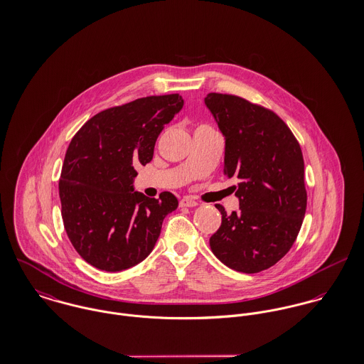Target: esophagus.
<instances>
[{"label": "esophagus", "mask_w": 364, "mask_h": 364, "mask_svg": "<svg viewBox=\"0 0 364 364\" xmlns=\"http://www.w3.org/2000/svg\"><path fill=\"white\" fill-rule=\"evenodd\" d=\"M198 202H195L192 198H183L181 200V208H196Z\"/></svg>", "instance_id": "esophagus-1"}]
</instances>
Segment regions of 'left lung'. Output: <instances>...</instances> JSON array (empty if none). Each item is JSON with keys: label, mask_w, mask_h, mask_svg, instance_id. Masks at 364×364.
I'll list each match as a JSON object with an SVG mask.
<instances>
[{"label": "left lung", "mask_w": 364, "mask_h": 364, "mask_svg": "<svg viewBox=\"0 0 364 364\" xmlns=\"http://www.w3.org/2000/svg\"><path fill=\"white\" fill-rule=\"evenodd\" d=\"M205 105L225 141L224 173L238 181L240 210L227 214L210 238L217 259L242 273H258L294 244L307 208L301 149L272 110L234 95L208 94Z\"/></svg>", "instance_id": "left-lung-1"}]
</instances>
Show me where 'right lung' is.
<instances>
[{
	"label": "right lung",
	"mask_w": 364,
	"mask_h": 364,
	"mask_svg": "<svg viewBox=\"0 0 364 364\" xmlns=\"http://www.w3.org/2000/svg\"><path fill=\"white\" fill-rule=\"evenodd\" d=\"M182 107L178 94L136 100L95 114L73 137L58 183L61 217L75 251L97 269L120 272L146 259L178 208L171 192L150 199L133 182Z\"/></svg>",
	"instance_id": "right-lung-1"
}]
</instances>
